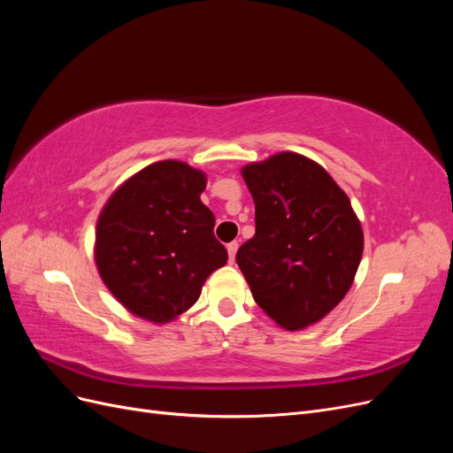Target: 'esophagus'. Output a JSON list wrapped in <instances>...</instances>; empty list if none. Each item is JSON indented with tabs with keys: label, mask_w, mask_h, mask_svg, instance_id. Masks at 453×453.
<instances>
[{
	"label": "esophagus",
	"mask_w": 453,
	"mask_h": 453,
	"mask_svg": "<svg viewBox=\"0 0 453 453\" xmlns=\"http://www.w3.org/2000/svg\"><path fill=\"white\" fill-rule=\"evenodd\" d=\"M226 251H228V260H230V263H234V257H236V251H238V242H230L226 245Z\"/></svg>",
	"instance_id": "esophagus-1"
}]
</instances>
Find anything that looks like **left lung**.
I'll use <instances>...</instances> for the list:
<instances>
[{
    "label": "left lung",
    "mask_w": 453,
    "mask_h": 453,
    "mask_svg": "<svg viewBox=\"0 0 453 453\" xmlns=\"http://www.w3.org/2000/svg\"><path fill=\"white\" fill-rule=\"evenodd\" d=\"M255 236L236 253L255 303L285 331L318 323L346 296L363 257V228L331 175L296 153L242 168Z\"/></svg>",
    "instance_id": "1"
}]
</instances>
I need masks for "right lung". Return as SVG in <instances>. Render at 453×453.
Listing matches in <instances>:
<instances>
[{"label":"right lung","mask_w":453,"mask_h":453,"mask_svg":"<svg viewBox=\"0 0 453 453\" xmlns=\"http://www.w3.org/2000/svg\"><path fill=\"white\" fill-rule=\"evenodd\" d=\"M205 173L180 160L150 164L122 183L96 225V266L138 318L168 323L193 306L226 265L215 217L200 200Z\"/></svg>","instance_id":"obj_1"}]
</instances>
